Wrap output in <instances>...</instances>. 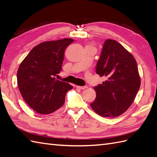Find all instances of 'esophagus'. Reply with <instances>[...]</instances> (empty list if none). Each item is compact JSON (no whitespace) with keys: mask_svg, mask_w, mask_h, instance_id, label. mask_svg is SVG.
<instances>
[{"mask_svg":"<svg viewBox=\"0 0 157 157\" xmlns=\"http://www.w3.org/2000/svg\"><path fill=\"white\" fill-rule=\"evenodd\" d=\"M76 88L79 89H81V90H84V89H87V86H76Z\"/></svg>","mask_w":157,"mask_h":157,"instance_id":"esophagus-1","label":"esophagus"}]
</instances>
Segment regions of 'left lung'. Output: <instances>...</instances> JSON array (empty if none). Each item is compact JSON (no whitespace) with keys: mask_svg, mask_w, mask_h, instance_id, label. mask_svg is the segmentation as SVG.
I'll return each instance as SVG.
<instances>
[{"mask_svg":"<svg viewBox=\"0 0 157 157\" xmlns=\"http://www.w3.org/2000/svg\"><path fill=\"white\" fill-rule=\"evenodd\" d=\"M96 73L106 81L95 86L96 98L90 104L99 116L116 117L133 103L140 86L136 61L117 41L108 39L97 63Z\"/></svg>","mask_w":157,"mask_h":157,"instance_id":"left-lung-1","label":"left lung"}]
</instances>
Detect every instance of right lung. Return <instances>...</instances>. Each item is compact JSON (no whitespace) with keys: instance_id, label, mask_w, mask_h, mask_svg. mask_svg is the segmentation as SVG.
Instances as JSON below:
<instances>
[{"instance_id":"right-lung-1","label":"right lung","mask_w":157,"mask_h":157,"mask_svg":"<svg viewBox=\"0 0 157 157\" xmlns=\"http://www.w3.org/2000/svg\"><path fill=\"white\" fill-rule=\"evenodd\" d=\"M71 38L44 41L35 46L20 64L17 85L23 99L40 114H50L64 105L65 95L73 88L56 79L62 71L64 53Z\"/></svg>"}]
</instances>
